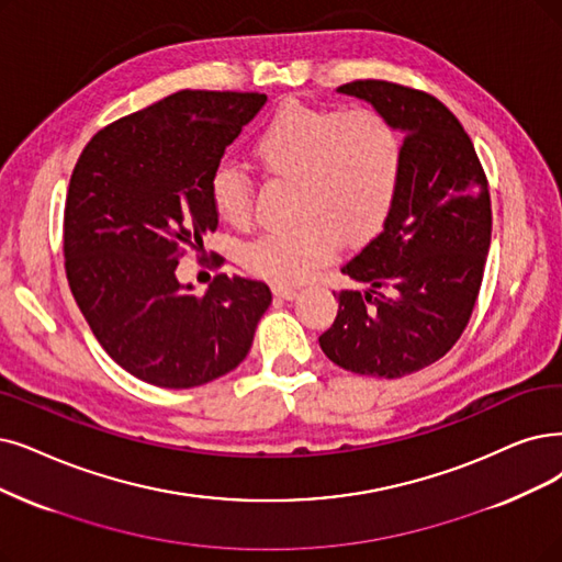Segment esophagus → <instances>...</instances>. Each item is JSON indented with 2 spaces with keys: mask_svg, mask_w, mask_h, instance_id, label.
Here are the masks:
<instances>
[{
  "mask_svg": "<svg viewBox=\"0 0 562 562\" xmlns=\"http://www.w3.org/2000/svg\"><path fill=\"white\" fill-rule=\"evenodd\" d=\"M274 295L281 300H293L297 295V288L295 285H285V283H274Z\"/></svg>",
  "mask_w": 562,
  "mask_h": 562,
  "instance_id": "34e87169",
  "label": "esophagus"
}]
</instances>
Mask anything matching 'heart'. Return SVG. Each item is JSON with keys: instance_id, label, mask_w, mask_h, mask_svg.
<instances>
[{"instance_id": "heart-1", "label": "heart", "mask_w": 562, "mask_h": 562, "mask_svg": "<svg viewBox=\"0 0 562 562\" xmlns=\"http://www.w3.org/2000/svg\"><path fill=\"white\" fill-rule=\"evenodd\" d=\"M258 164L272 177H297V223L254 239L244 251L251 272L302 281L339 251L341 235L362 237L392 210L403 175V140L375 108L281 105L254 138ZM254 177L221 161L210 175L216 214L241 226L254 214Z\"/></svg>"}]
</instances>
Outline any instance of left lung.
Listing matches in <instances>:
<instances>
[{
	"instance_id": "obj_1",
	"label": "left lung",
	"mask_w": 562,
	"mask_h": 562,
	"mask_svg": "<svg viewBox=\"0 0 562 562\" xmlns=\"http://www.w3.org/2000/svg\"><path fill=\"white\" fill-rule=\"evenodd\" d=\"M339 92L364 99L403 131V175L380 231L341 272L364 290H339V311L321 334L336 367L403 378L438 362L468 327L491 244L484 168L452 110L390 80H352Z\"/></svg>"
}]
</instances>
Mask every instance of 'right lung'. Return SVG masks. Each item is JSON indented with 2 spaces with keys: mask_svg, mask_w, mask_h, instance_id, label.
I'll return each mask as SVG.
<instances>
[{
  "mask_svg": "<svg viewBox=\"0 0 562 562\" xmlns=\"http://www.w3.org/2000/svg\"><path fill=\"white\" fill-rule=\"evenodd\" d=\"M265 101L184 89L97 131L74 168L66 279L103 350L149 385L189 390L226 375L272 304L262 281L216 274L195 297L175 277L187 249L216 231L210 175Z\"/></svg>",
  "mask_w": 562,
  "mask_h": 562,
  "instance_id": "right-lung-1",
  "label": "right lung"
}]
</instances>
